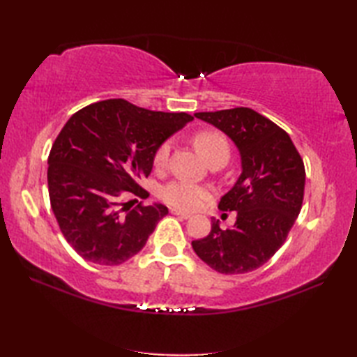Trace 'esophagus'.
Instances as JSON below:
<instances>
[{"mask_svg":"<svg viewBox=\"0 0 357 357\" xmlns=\"http://www.w3.org/2000/svg\"><path fill=\"white\" fill-rule=\"evenodd\" d=\"M173 215H176V216H181V218H184V219H190L192 218V215L190 213H187V211H183V210H178V208H172L170 210Z\"/></svg>","mask_w":357,"mask_h":357,"instance_id":"esophagus-1","label":"esophagus"}]
</instances>
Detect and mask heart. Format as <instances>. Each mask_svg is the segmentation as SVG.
I'll return each mask as SVG.
<instances>
[{"label": "heart", "mask_w": 357, "mask_h": 357, "mask_svg": "<svg viewBox=\"0 0 357 357\" xmlns=\"http://www.w3.org/2000/svg\"><path fill=\"white\" fill-rule=\"evenodd\" d=\"M195 144L201 155L207 159V161H213L216 158H227L230 156V146L225 136L215 130H204L196 135ZM170 156V144L164 142L161 147L158 149L155 156V165L158 169L165 167L167 161ZM210 196V190L207 187H202L199 184H195L192 181L187 179H176L173 183L167 184L162 190V198L167 204L173 207L183 208V210H195L198 208L201 204Z\"/></svg>", "instance_id": "obj_1"}]
</instances>
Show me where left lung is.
Instances as JSON below:
<instances>
[{
    "instance_id": "1",
    "label": "left lung",
    "mask_w": 357,
    "mask_h": 357,
    "mask_svg": "<svg viewBox=\"0 0 357 357\" xmlns=\"http://www.w3.org/2000/svg\"><path fill=\"white\" fill-rule=\"evenodd\" d=\"M236 146L241 174L219 208L238 211L231 229L211 219V231L193 241L195 253L224 275L248 273L282 247L304 199L305 169L293 141L259 113L236 107L195 113Z\"/></svg>"
}]
</instances>
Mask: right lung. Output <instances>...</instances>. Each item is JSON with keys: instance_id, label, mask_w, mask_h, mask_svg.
<instances>
[{"instance_id": "add662e5", "label": "right lung", "mask_w": 357, "mask_h": 357, "mask_svg": "<svg viewBox=\"0 0 357 357\" xmlns=\"http://www.w3.org/2000/svg\"><path fill=\"white\" fill-rule=\"evenodd\" d=\"M193 116L136 107L124 100L90 104L67 121L49 155L52 211L86 261L119 265L139 253L169 208L132 207L162 144Z\"/></svg>"}]
</instances>
